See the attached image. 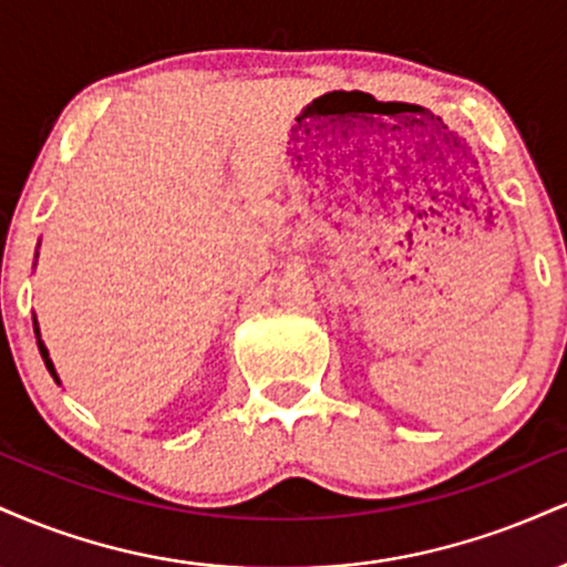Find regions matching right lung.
I'll return each instance as SVG.
<instances>
[{"instance_id": "obj_1", "label": "right lung", "mask_w": 567, "mask_h": 567, "mask_svg": "<svg viewBox=\"0 0 567 567\" xmlns=\"http://www.w3.org/2000/svg\"><path fill=\"white\" fill-rule=\"evenodd\" d=\"M34 333H37V343H39V354H42V360H44V365H48V370H50V375H53V379L58 381L55 365H53V360H50V354H48V347H44V343H42V338H39V328H37V320H34ZM58 383H61V381H58Z\"/></svg>"}]
</instances>
